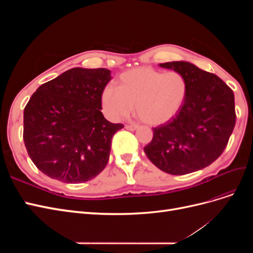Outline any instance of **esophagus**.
Listing matches in <instances>:
<instances>
[{
	"label": "esophagus",
	"instance_id": "1",
	"mask_svg": "<svg viewBox=\"0 0 253 253\" xmlns=\"http://www.w3.org/2000/svg\"><path fill=\"white\" fill-rule=\"evenodd\" d=\"M138 127L139 126L137 125H127V126H126V128L129 129V131H135V129H137Z\"/></svg>",
	"mask_w": 253,
	"mask_h": 253
}]
</instances>
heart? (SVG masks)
<instances>
[{
  "mask_svg": "<svg viewBox=\"0 0 253 253\" xmlns=\"http://www.w3.org/2000/svg\"><path fill=\"white\" fill-rule=\"evenodd\" d=\"M120 85L108 83L102 89L103 111L111 120L132 113L152 126L164 125L175 117L185 102L187 80L178 72L163 73L151 67L134 68L120 75Z\"/></svg>",
  "mask_w": 253,
  "mask_h": 253,
  "instance_id": "b5f03b06",
  "label": "heart"
}]
</instances>
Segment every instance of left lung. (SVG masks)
<instances>
[{
	"mask_svg": "<svg viewBox=\"0 0 253 253\" xmlns=\"http://www.w3.org/2000/svg\"><path fill=\"white\" fill-rule=\"evenodd\" d=\"M187 80V96L172 120L153 128L145 155L158 169L172 175L192 173L216 160L235 126L234 94L216 75L187 61L160 63Z\"/></svg>",
	"mask_w": 253,
	"mask_h": 253,
	"instance_id": "8db88e82",
	"label": "left lung"
}]
</instances>
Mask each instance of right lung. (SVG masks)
I'll use <instances>...</instances> for the list:
<instances>
[{
  "label": "right lung",
  "instance_id": "right-lung-1",
  "mask_svg": "<svg viewBox=\"0 0 253 253\" xmlns=\"http://www.w3.org/2000/svg\"><path fill=\"white\" fill-rule=\"evenodd\" d=\"M106 68L75 67L38 87L24 109L25 147L42 173L66 183L93 179L108 164L124 127L101 113Z\"/></svg>",
  "mask_w": 253,
  "mask_h": 253
}]
</instances>
